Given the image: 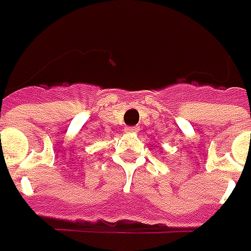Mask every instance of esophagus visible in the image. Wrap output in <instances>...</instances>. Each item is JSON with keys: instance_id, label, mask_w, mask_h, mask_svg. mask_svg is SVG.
<instances>
[{"instance_id": "1", "label": "esophagus", "mask_w": 251, "mask_h": 251, "mask_svg": "<svg viewBox=\"0 0 251 251\" xmlns=\"http://www.w3.org/2000/svg\"><path fill=\"white\" fill-rule=\"evenodd\" d=\"M124 131L128 132V134H136V132L139 131V127H126Z\"/></svg>"}]
</instances>
